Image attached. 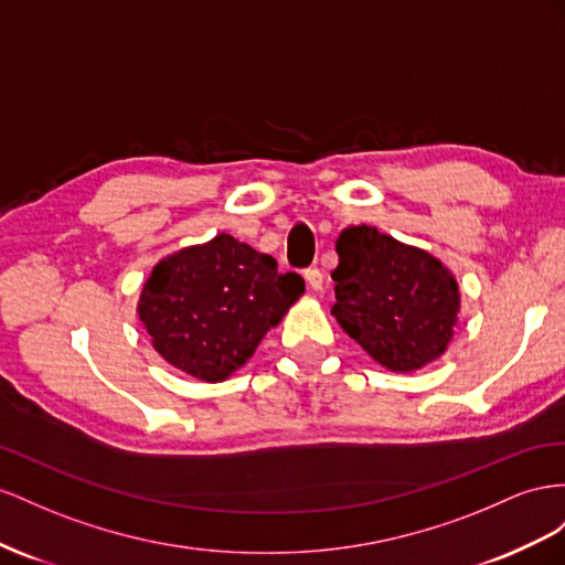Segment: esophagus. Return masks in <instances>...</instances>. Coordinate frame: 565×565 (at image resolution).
I'll use <instances>...</instances> for the list:
<instances>
[{
	"mask_svg": "<svg viewBox=\"0 0 565 565\" xmlns=\"http://www.w3.org/2000/svg\"><path fill=\"white\" fill-rule=\"evenodd\" d=\"M305 279H308V286L312 291H321V288H324V274H321L317 267L305 269Z\"/></svg>",
	"mask_w": 565,
	"mask_h": 565,
	"instance_id": "obj_1",
	"label": "esophagus"
}]
</instances>
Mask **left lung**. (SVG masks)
I'll return each mask as SVG.
<instances>
[{
	"label": "left lung",
	"mask_w": 565,
	"mask_h": 565,
	"mask_svg": "<svg viewBox=\"0 0 565 565\" xmlns=\"http://www.w3.org/2000/svg\"><path fill=\"white\" fill-rule=\"evenodd\" d=\"M331 315L388 372L412 374L443 358L461 310L455 274L438 257L369 224L335 238Z\"/></svg>",
	"instance_id": "left-lung-1"
}]
</instances>
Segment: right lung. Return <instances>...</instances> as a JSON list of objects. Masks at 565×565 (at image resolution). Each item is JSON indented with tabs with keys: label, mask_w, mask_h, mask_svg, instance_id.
Listing matches in <instances>:
<instances>
[{
	"label": "right lung",
	"mask_w": 565,
	"mask_h": 565,
	"mask_svg": "<svg viewBox=\"0 0 565 565\" xmlns=\"http://www.w3.org/2000/svg\"><path fill=\"white\" fill-rule=\"evenodd\" d=\"M302 294L300 274H279L271 255L222 232L158 260L137 315L170 366L220 383L253 358Z\"/></svg>",
	"instance_id": "1"
}]
</instances>
